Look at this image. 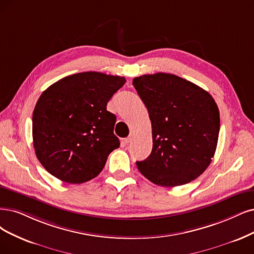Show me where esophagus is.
Returning a JSON list of instances; mask_svg holds the SVG:
<instances>
[{"label": "esophagus", "instance_id": "esophagus-1", "mask_svg": "<svg viewBox=\"0 0 254 254\" xmlns=\"http://www.w3.org/2000/svg\"><path fill=\"white\" fill-rule=\"evenodd\" d=\"M132 139H133V135L130 134L127 138H126V139H125V142H126V143H129L130 141H132Z\"/></svg>", "mask_w": 254, "mask_h": 254}]
</instances>
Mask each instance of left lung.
Returning <instances> with one entry per match:
<instances>
[{
  "label": "left lung",
  "instance_id": "1",
  "mask_svg": "<svg viewBox=\"0 0 254 254\" xmlns=\"http://www.w3.org/2000/svg\"><path fill=\"white\" fill-rule=\"evenodd\" d=\"M152 122L153 149L137 167L146 179L166 187L180 186L202 175L218 144L220 113L210 94L168 73L133 80Z\"/></svg>",
  "mask_w": 254,
  "mask_h": 254
}]
</instances>
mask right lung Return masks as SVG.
<instances>
[{"mask_svg": "<svg viewBox=\"0 0 254 254\" xmlns=\"http://www.w3.org/2000/svg\"><path fill=\"white\" fill-rule=\"evenodd\" d=\"M126 78L100 72L64 77L45 90L32 116L35 155L58 179L80 184L99 175L108 156L119 147L116 116L109 100Z\"/></svg>", "mask_w": 254, "mask_h": 254, "instance_id": "right-lung-1", "label": "right lung"}]
</instances>
